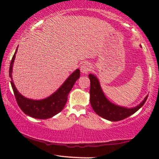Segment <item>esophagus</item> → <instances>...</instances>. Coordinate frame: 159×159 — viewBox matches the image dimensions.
Returning a JSON list of instances; mask_svg holds the SVG:
<instances>
[{"label":"esophagus","instance_id":"obj_1","mask_svg":"<svg viewBox=\"0 0 159 159\" xmlns=\"http://www.w3.org/2000/svg\"><path fill=\"white\" fill-rule=\"evenodd\" d=\"M91 69V66L89 63H84L81 66V72L83 74H87Z\"/></svg>","mask_w":159,"mask_h":159}]
</instances>
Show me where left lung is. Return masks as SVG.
Returning <instances> with one entry per match:
<instances>
[{
  "instance_id": "obj_1",
  "label": "left lung",
  "mask_w": 159,
  "mask_h": 159,
  "mask_svg": "<svg viewBox=\"0 0 159 159\" xmlns=\"http://www.w3.org/2000/svg\"><path fill=\"white\" fill-rule=\"evenodd\" d=\"M89 78L90 80V101L91 106L98 116L110 121H120L129 117L143 106L148 97V96H146L141 103H140L138 106L132 108L119 106L111 102L105 97L96 76L90 74Z\"/></svg>"
}]
</instances>
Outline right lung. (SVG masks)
I'll list each match as a JSON object with an SVG mask.
<instances>
[{
	"instance_id": "obj_1",
	"label": "right lung",
	"mask_w": 159,
	"mask_h": 159,
	"mask_svg": "<svg viewBox=\"0 0 159 159\" xmlns=\"http://www.w3.org/2000/svg\"><path fill=\"white\" fill-rule=\"evenodd\" d=\"M17 48L11 61L9 75L12 79L10 83L18 105L25 114L36 119L45 120L52 117L54 115L61 112L64 107L69 92L80 77V70L78 69L72 72L64 83L61 86V87L48 98L41 100H34L25 98L17 90L12 78V66Z\"/></svg>"
}]
</instances>
